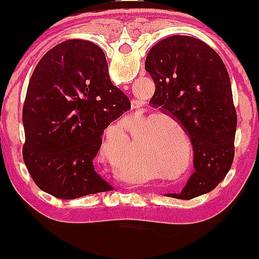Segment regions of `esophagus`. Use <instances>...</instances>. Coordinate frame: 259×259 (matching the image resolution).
<instances>
[{
  "label": "esophagus",
  "instance_id": "1",
  "mask_svg": "<svg viewBox=\"0 0 259 259\" xmlns=\"http://www.w3.org/2000/svg\"><path fill=\"white\" fill-rule=\"evenodd\" d=\"M139 102L136 100H133L132 101V108L133 109H136V112H138V109H139Z\"/></svg>",
  "mask_w": 259,
  "mask_h": 259
}]
</instances>
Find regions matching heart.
<instances>
[{"instance_id": "1", "label": "heart", "mask_w": 259, "mask_h": 259, "mask_svg": "<svg viewBox=\"0 0 259 259\" xmlns=\"http://www.w3.org/2000/svg\"><path fill=\"white\" fill-rule=\"evenodd\" d=\"M169 150H170V145L168 144L167 139H165V141H163V144L160 145V146H157L156 150L153 151V152H150L147 154V158H152L154 160H165L167 162V164H169L168 167L169 169H175L178 167V164H179V158H173L171 156H169ZM126 169L127 170L133 171L134 167L132 165H126Z\"/></svg>"}]
</instances>
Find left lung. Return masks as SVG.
I'll list each match as a JSON object with an SVG mask.
<instances>
[{
  "label": "left lung",
  "mask_w": 259,
  "mask_h": 259,
  "mask_svg": "<svg viewBox=\"0 0 259 259\" xmlns=\"http://www.w3.org/2000/svg\"><path fill=\"white\" fill-rule=\"evenodd\" d=\"M145 69L156 85L150 103L177 118L194 148L195 171L180 194L168 196L191 200L212 191L233 164L237 124L222 58L198 38L173 35L150 50Z\"/></svg>",
  "instance_id": "1"
}]
</instances>
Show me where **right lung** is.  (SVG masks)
Here are the masks:
<instances>
[{"mask_svg": "<svg viewBox=\"0 0 259 259\" xmlns=\"http://www.w3.org/2000/svg\"><path fill=\"white\" fill-rule=\"evenodd\" d=\"M129 109L97 45L75 38L50 50L32 73L23 107V159L34 183L62 200L112 190L92 160L103 130Z\"/></svg>", "mask_w": 259, "mask_h": 259, "instance_id": "add662e5", "label": "right lung"}]
</instances>
